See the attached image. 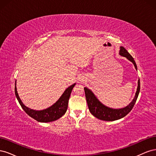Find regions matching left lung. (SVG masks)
<instances>
[{"label": "left lung", "mask_w": 156, "mask_h": 156, "mask_svg": "<svg viewBox=\"0 0 156 156\" xmlns=\"http://www.w3.org/2000/svg\"><path fill=\"white\" fill-rule=\"evenodd\" d=\"M119 54L121 56H124V57L130 60L133 64L135 69L137 70V67H136V65L133 58L132 57L131 55L127 52V51L124 47H120ZM84 92H85V96L89 111L91 112V114L93 116L96 117L97 119L101 120L115 121L120 119L126 116L131 111L132 108H133L140 92V80H138V87L133 101L126 107L118 108V109L109 108L102 104L98 100V98L95 96V95H94V93L90 90L87 88V87H84Z\"/></svg>", "instance_id": "1"}]
</instances>
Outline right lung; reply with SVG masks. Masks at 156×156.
Segmentation results:
<instances>
[{
  "label": "right lung",
  "mask_w": 156,
  "mask_h": 156,
  "mask_svg": "<svg viewBox=\"0 0 156 156\" xmlns=\"http://www.w3.org/2000/svg\"><path fill=\"white\" fill-rule=\"evenodd\" d=\"M75 85V83L66 89V90L62 94L61 97L58 99V100L55 103H54L53 105L41 111H36L31 109V108L26 107L23 104L17 91L16 81L15 84V94L20 105L28 115L32 117L34 120H37V122H50L58 120L60 117H62L65 114L66 112L70 94L72 93V89Z\"/></svg>",
  "instance_id": "1"
}]
</instances>
